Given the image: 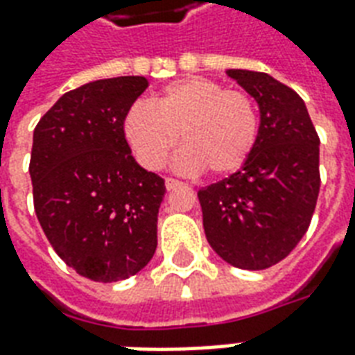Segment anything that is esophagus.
I'll return each mask as SVG.
<instances>
[{
	"instance_id": "34e87169",
	"label": "esophagus",
	"mask_w": 355,
	"mask_h": 355,
	"mask_svg": "<svg viewBox=\"0 0 355 355\" xmlns=\"http://www.w3.org/2000/svg\"><path fill=\"white\" fill-rule=\"evenodd\" d=\"M180 186H184L180 180H177V178H165V188L167 190H177V188H180Z\"/></svg>"
}]
</instances>
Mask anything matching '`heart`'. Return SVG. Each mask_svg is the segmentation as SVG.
I'll use <instances>...</instances> for the list:
<instances>
[{"label":"heart","instance_id":"b5f03b06","mask_svg":"<svg viewBox=\"0 0 355 355\" xmlns=\"http://www.w3.org/2000/svg\"><path fill=\"white\" fill-rule=\"evenodd\" d=\"M258 135L254 99L203 77L167 84L150 105L139 101L124 116L125 141L152 171L164 167L180 137L186 148L175 159L178 171L230 175L248 162Z\"/></svg>","mask_w":355,"mask_h":355}]
</instances>
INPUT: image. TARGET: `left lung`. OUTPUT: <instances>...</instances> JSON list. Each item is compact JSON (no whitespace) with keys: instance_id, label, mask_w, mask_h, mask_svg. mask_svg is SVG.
<instances>
[{"instance_id":"1","label":"left lung","mask_w":355,"mask_h":355,"mask_svg":"<svg viewBox=\"0 0 355 355\" xmlns=\"http://www.w3.org/2000/svg\"><path fill=\"white\" fill-rule=\"evenodd\" d=\"M259 107L248 162L198 191L207 241L239 269L282 261L309 230L320 191V139L304 101L267 73L227 69Z\"/></svg>"}]
</instances>
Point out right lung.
<instances>
[{
  "instance_id": "obj_1",
  "label": "right lung",
  "mask_w": 355,
  "mask_h": 355,
  "mask_svg": "<svg viewBox=\"0 0 355 355\" xmlns=\"http://www.w3.org/2000/svg\"><path fill=\"white\" fill-rule=\"evenodd\" d=\"M144 77L94 80L52 105L33 131L30 177L44 235L80 277L116 282L154 256L165 182L143 169L124 116Z\"/></svg>"
}]
</instances>
